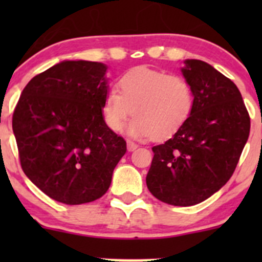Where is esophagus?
<instances>
[{"mask_svg": "<svg viewBox=\"0 0 262 262\" xmlns=\"http://www.w3.org/2000/svg\"><path fill=\"white\" fill-rule=\"evenodd\" d=\"M126 144H128V150H129V152H133V150H136L137 148H138V146H137L136 143H133V142H130V141L126 142Z\"/></svg>", "mask_w": 262, "mask_h": 262, "instance_id": "obj_1", "label": "esophagus"}]
</instances>
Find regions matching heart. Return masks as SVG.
I'll list each match as a JSON object with an SVG mask.
<instances>
[{
    "label": "heart",
    "instance_id": "heart-1",
    "mask_svg": "<svg viewBox=\"0 0 262 262\" xmlns=\"http://www.w3.org/2000/svg\"><path fill=\"white\" fill-rule=\"evenodd\" d=\"M104 100V119L120 132L133 112L126 132L138 139H165L175 134L191 114L194 95L184 77L138 67L126 72Z\"/></svg>",
    "mask_w": 262,
    "mask_h": 262
}]
</instances>
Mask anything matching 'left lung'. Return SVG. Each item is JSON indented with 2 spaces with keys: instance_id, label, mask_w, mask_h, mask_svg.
Listing matches in <instances>:
<instances>
[{
  "instance_id": "left-lung-1",
  "label": "left lung",
  "mask_w": 262,
  "mask_h": 262,
  "mask_svg": "<svg viewBox=\"0 0 262 262\" xmlns=\"http://www.w3.org/2000/svg\"><path fill=\"white\" fill-rule=\"evenodd\" d=\"M181 73L194 105L184 125L152 148L146 182L150 194L176 207L199 204L231 179L250 134L241 92L213 66L185 59Z\"/></svg>"
}]
</instances>
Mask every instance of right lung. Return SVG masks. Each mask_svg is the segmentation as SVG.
Masks as SVG:
<instances>
[{"instance_id":"add662e5","label":"right lung","mask_w":262,"mask_h":262,"mask_svg":"<svg viewBox=\"0 0 262 262\" xmlns=\"http://www.w3.org/2000/svg\"><path fill=\"white\" fill-rule=\"evenodd\" d=\"M107 66L63 60L31 78L12 116L21 167L52 199L78 205L101 198L126 142L102 115Z\"/></svg>"}]
</instances>
